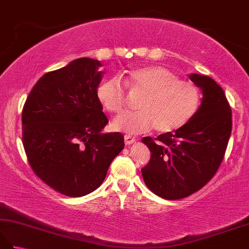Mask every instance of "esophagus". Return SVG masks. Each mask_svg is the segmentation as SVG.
Segmentation results:
<instances>
[{
  "label": "esophagus",
  "instance_id": "1",
  "mask_svg": "<svg viewBox=\"0 0 249 249\" xmlns=\"http://www.w3.org/2000/svg\"><path fill=\"white\" fill-rule=\"evenodd\" d=\"M124 140H125V144H126V145H129V144H131V143H134V142L136 141L135 137L130 136V135H125Z\"/></svg>",
  "mask_w": 249,
  "mask_h": 249
}]
</instances>
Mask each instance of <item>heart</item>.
<instances>
[{"instance_id":"obj_1","label":"heart","mask_w":249,"mask_h":249,"mask_svg":"<svg viewBox=\"0 0 249 249\" xmlns=\"http://www.w3.org/2000/svg\"><path fill=\"white\" fill-rule=\"evenodd\" d=\"M125 84L131 94L142 95L136 112H125L113 120L112 127L126 134H142L156 128L160 133H172L192 121L201 104L197 86L179 80L177 73L162 66H144L126 71ZM103 107L120 113L126 92L118 78H108L96 89Z\"/></svg>"}]
</instances>
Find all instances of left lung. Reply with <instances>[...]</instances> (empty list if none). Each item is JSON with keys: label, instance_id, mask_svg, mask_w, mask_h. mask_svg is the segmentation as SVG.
Returning <instances> with one entry per match:
<instances>
[{"label": "left lung", "instance_id": "8db88e82", "mask_svg": "<svg viewBox=\"0 0 249 249\" xmlns=\"http://www.w3.org/2000/svg\"><path fill=\"white\" fill-rule=\"evenodd\" d=\"M201 92V105L195 118L174 133L142 142L151 160L141 169L151 192L167 200H178L197 192L217 171L232 128V114L226 95L212 78L188 76Z\"/></svg>", "mask_w": 249, "mask_h": 249}]
</instances>
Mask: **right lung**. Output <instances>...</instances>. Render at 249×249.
<instances>
[{
    "label": "right lung",
    "mask_w": 249,
    "mask_h": 249,
    "mask_svg": "<svg viewBox=\"0 0 249 249\" xmlns=\"http://www.w3.org/2000/svg\"><path fill=\"white\" fill-rule=\"evenodd\" d=\"M102 63L71 61L36 82L22 110V142L36 176L56 192L82 197L98 188L124 147L121 133H104L108 123L96 89Z\"/></svg>",
    "instance_id": "right-lung-1"
}]
</instances>
